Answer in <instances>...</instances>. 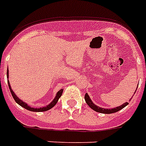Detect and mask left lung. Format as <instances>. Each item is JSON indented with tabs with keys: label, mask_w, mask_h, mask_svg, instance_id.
<instances>
[{
	"label": "left lung",
	"mask_w": 146,
	"mask_h": 146,
	"mask_svg": "<svg viewBox=\"0 0 146 146\" xmlns=\"http://www.w3.org/2000/svg\"><path fill=\"white\" fill-rule=\"evenodd\" d=\"M136 92V91H135ZM84 99H85V102L88 105L89 107L91 108L92 110H95V112H98V113H105V114H110V113H116V112H118L120 110H122L123 108H124L125 106H127V105H128V102H125V103H123L121 106H117L116 108H113V109H104V108H102L99 107L98 106H96V105L92 101V99L91 98L89 97V95L88 93H86L85 96H84Z\"/></svg>",
	"instance_id": "8db88e82"
}]
</instances>
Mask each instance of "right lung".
I'll use <instances>...</instances> for the list:
<instances>
[{
    "label": "right lung",
    "instance_id": "obj_1",
    "mask_svg": "<svg viewBox=\"0 0 146 146\" xmlns=\"http://www.w3.org/2000/svg\"><path fill=\"white\" fill-rule=\"evenodd\" d=\"M8 77H9V75H8V69L7 70V78H8V87H9V89H10V92L11 93V95L12 97L15 99V101L17 102L18 104L21 106L22 107H23L24 109H26L27 110H30V111H32V112H44V111H48V110H51V108H53L56 105V103L58 101V99L60 98L62 95V92H63V89H61L60 91L56 93V95L55 97L54 98V99L51 101V103H49L48 106H43V107L40 108H33V107H30L29 105L27 104V102H25L24 101H22L20 98H18L17 95L15 94V92H13V90L11 89V85H10V83H9V80H8Z\"/></svg>",
    "mask_w": 146,
    "mask_h": 146
}]
</instances>
